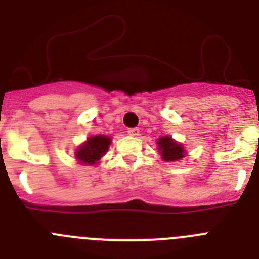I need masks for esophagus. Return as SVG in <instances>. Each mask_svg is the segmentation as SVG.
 <instances>
[{"instance_id": "1", "label": "esophagus", "mask_w": 259, "mask_h": 259, "mask_svg": "<svg viewBox=\"0 0 259 259\" xmlns=\"http://www.w3.org/2000/svg\"><path fill=\"white\" fill-rule=\"evenodd\" d=\"M127 132L130 136H139L140 135V130L139 128H128Z\"/></svg>"}]
</instances>
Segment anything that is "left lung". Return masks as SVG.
<instances>
[{
    "instance_id": "8db88e82",
    "label": "left lung",
    "mask_w": 259,
    "mask_h": 259,
    "mask_svg": "<svg viewBox=\"0 0 259 259\" xmlns=\"http://www.w3.org/2000/svg\"><path fill=\"white\" fill-rule=\"evenodd\" d=\"M158 152L166 162L179 161L184 157L185 150L182 144L176 143L171 136H162L157 140Z\"/></svg>"
}]
</instances>
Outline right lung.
I'll use <instances>...</instances> for the list:
<instances>
[{"label":"right lung","instance_id":"obj_1","mask_svg":"<svg viewBox=\"0 0 259 259\" xmlns=\"http://www.w3.org/2000/svg\"><path fill=\"white\" fill-rule=\"evenodd\" d=\"M110 144H111V139L105 135H96V136L89 137L75 152L76 159L79 163L89 164V166L98 163L101 157L106 154Z\"/></svg>","mask_w":259,"mask_h":259}]
</instances>
